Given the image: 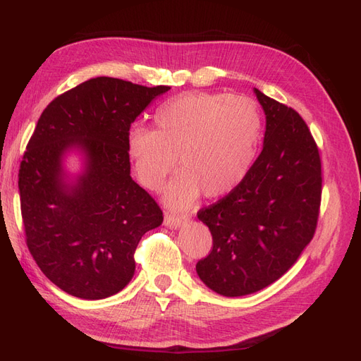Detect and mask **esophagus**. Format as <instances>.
I'll use <instances>...</instances> for the list:
<instances>
[{
  "label": "esophagus",
  "instance_id": "esophagus-1",
  "mask_svg": "<svg viewBox=\"0 0 361 361\" xmlns=\"http://www.w3.org/2000/svg\"><path fill=\"white\" fill-rule=\"evenodd\" d=\"M185 220H187V215H176L171 212L164 214V224L169 227H179Z\"/></svg>",
  "mask_w": 361,
  "mask_h": 361
}]
</instances>
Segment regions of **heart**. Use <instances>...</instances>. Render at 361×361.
<instances>
[{
  "label": "heart",
  "instance_id": "b5f03b06",
  "mask_svg": "<svg viewBox=\"0 0 361 361\" xmlns=\"http://www.w3.org/2000/svg\"><path fill=\"white\" fill-rule=\"evenodd\" d=\"M154 123L155 130L130 129L128 152L141 183L154 191L179 164L182 171L166 191L167 203L178 209L200 191L220 197L235 190L253 169L264 133L257 102L226 93L173 96L157 108Z\"/></svg>",
  "mask_w": 361,
  "mask_h": 361
}]
</instances>
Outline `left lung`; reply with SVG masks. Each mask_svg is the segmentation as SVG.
Masks as SVG:
<instances>
[{
  "label": "left lung",
  "instance_id": "1",
  "mask_svg": "<svg viewBox=\"0 0 361 361\" xmlns=\"http://www.w3.org/2000/svg\"><path fill=\"white\" fill-rule=\"evenodd\" d=\"M255 93L267 116L264 149L235 190L197 212L212 250L195 271L224 297L279 280L312 241L319 216L321 157L307 125L290 106Z\"/></svg>",
  "mask_w": 361,
  "mask_h": 361
}]
</instances>
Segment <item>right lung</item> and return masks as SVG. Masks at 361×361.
<instances>
[{
  "label": "right lung",
  "instance_id": "1",
  "mask_svg": "<svg viewBox=\"0 0 361 361\" xmlns=\"http://www.w3.org/2000/svg\"><path fill=\"white\" fill-rule=\"evenodd\" d=\"M169 85L97 76L43 110L20 162L18 187L27 247L54 285L82 300L122 290L141 236L164 216L130 178V123ZM78 148L85 171L68 183L62 157Z\"/></svg>",
  "mask_w": 361,
  "mask_h": 361
}]
</instances>
